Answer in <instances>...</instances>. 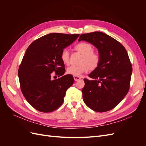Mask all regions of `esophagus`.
<instances>
[{
  "mask_svg": "<svg viewBox=\"0 0 146 146\" xmlns=\"http://www.w3.org/2000/svg\"><path fill=\"white\" fill-rule=\"evenodd\" d=\"M74 80L75 81H78V80H80V77H78V76H74Z\"/></svg>",
  "mask_w": 146,
  "mask_h": 146,
  "instance_id": "1",
  "label": "esophagus"
}]
</instances>
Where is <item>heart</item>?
Returning a JSON list of instances; mask_svg holds the SVG:
<instances>
[{
  "label": "heart",
  "mask_w": 146,
  "mask_h": 146,
  "mask_svg": "<svg viewBox=\"0 0 146 146\" xmlns=\"http://www.w3.org/2000/svg\"><path fill=\"white\" fill-rule=\"evenodd\" d=\"M76 50L80 52L83 57L78 66H71L67 69V73L75 76H80L87 72L89 69L94 70L98 67L100 58L99 55L93 52V47L91 44L86 42H81L75 46ZM60 58L65 64L69 63V52L68 49L64 48L61 53Z\"/></svg>",
  "instance_id": "b5f03b06"
}]
</instances>
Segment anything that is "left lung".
<instances>
[{
	"label": "left lung",
	"mask_w": 146,
	"mask_h": 146,
	"mask_svg": "<svg viewBox=\"0 0 146 146\" xmlns=\"http://www.w3.org/2000/svg\"><path fill=\"white\" fill-rule=\"evenodd\" d=\"M85 41L98 48L100 60L98 67L84 78L83 99L95 111L105 112L117 106L130 88L131 64L125 47L115 39L100 32L81 35L78 41Z\"/></svg>",
	"instance_id": "8db88e82"
}]
</instances>
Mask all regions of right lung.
Listing matches in <instances>:
<instances>
[{
	"mask_svg": "<svg viewBox=\"0 0 146 146\" xmlns=\"http://www.w3.org/2000/svg\"><path fill=\"white\" fill-rule=\"evenodd\" d=\"M79 35L49 33L34 41L26 50L18 70L21 90L28 102L38 111L52 112L63 103L66 92L74 80L72 75H64L60 55ZM54 72L60 76L59 79H51Z\"/></svg>",
	"mask_w": 146,
	"mask_h": 146,
	"instance_id": "add662e5",
	"label": "right lung"
}]
</instances>
